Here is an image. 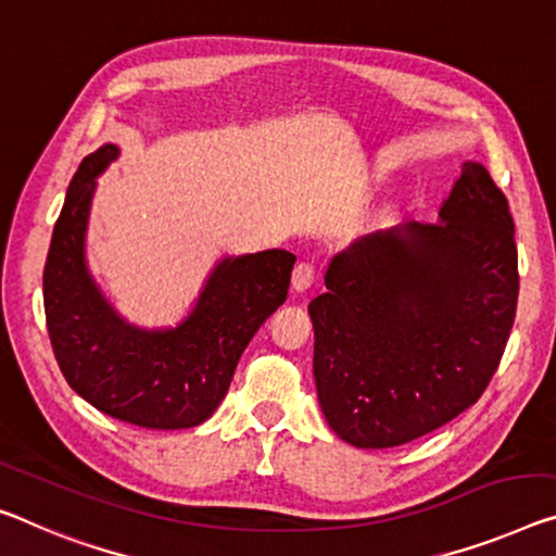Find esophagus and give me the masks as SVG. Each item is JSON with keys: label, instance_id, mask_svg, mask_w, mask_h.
I'll list each match as a JSON object with an SVG mask.
<instances>
[{"label": "esophagus", "instance_id": "34e87169", "mask_svg": "<svg viewBox=\"0 0 556 556\" xmlns=\"http://www.w3.org/2000/svg\"><path fill=\"white\" fill-rule=\"evenodd\" d=\"M315 283V266L313 263H298L295 270H293V288L298 293H305L307 288Z\"/></svg>", "mask_w": 556, "mask_h": 556}]
</instances>
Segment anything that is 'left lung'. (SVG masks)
Wrapping results in <instances>:
<instances>
[{
    "mask_svg": "<svg viewBox=\"0 0 556 556\" xmlns=\"http://www.w3.org/2000/svg\"><path fill=\"white\" fill-rule=\"evenodd\" d=\"M307 305L318 403L340 440L386 450L438 430L490 386L515 323L509 203L465 161L438 224L392 226L330 258Z\"/></svg>",
    "mask_w": 556,
    "mask_h": 556,
    "instance_id": "left-lung-1",
    "label": "left lung"
}]
</instances>
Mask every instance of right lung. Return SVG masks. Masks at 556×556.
<instances>
[{"instance_id":"add662e5","label":"right lung","mask_w":556,"mask_h":556,"mask_svg":"<svg viewBox=\"0 0 556 556\" xmlns=\"http://www.w3.org/2000/svg\"><path fill=\"white\" fill-rule=\"evenodd\" d=\"M116 159V143H104L81 161L51 233L45 266L51 348L72 390L101 413L149 430H186L216 413L245 345L286 303L295 255L280 249L226 255L178 326H134L87 266L97 178Z\"/></svg>"}]
</instances>
